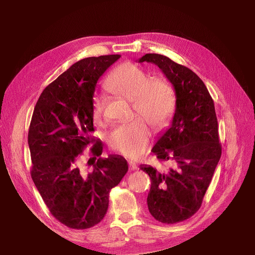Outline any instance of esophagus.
I'll use <instances>...</instances> for the list:
<instances>
[{
	"label": "esophagus",
	"instance_id": "34e87169",
	"mask_svg": "<svg viewBox=\"0 0 255 255\" xmlns=\"http://www.w3.org/2000/svg\"><path fill=\"white\" fill-rule=\"evenodd\" d=\"M128 166H129V170H130V171H132V170H136V169H137L136 164H135V163H133V162H129V163H128Z\"/></svg>",
	"mask_w": 255,
	"mask_h": 255
}]
</instances>
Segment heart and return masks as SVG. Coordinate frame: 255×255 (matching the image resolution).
<instances>
[{
	"instance_id": "1",
	"label": "heart",
	"mask_w": 255,
	"mask_h": 255,
	"mask_svg": "<svg viewBox=\"0 0 255 255\" xmlns=\"http://www.w3.org/2000/svg\"><path fill=\"white\" fill-rule=\"evenodd\" d=\"M105 88L117 96L132 101L134 111L157 130L164 128L176 107V93L166 79L151 78L141 67L124 63L109 75ZM103 99L94 98L92 116L96 123L101 122ZM151 132L145 121L134 118L130 122L117 126L111 133V148L129 158L139 157L150 141Z\"/></svg>"
}]
</instances>
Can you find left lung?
Instances as JSON below:
<instances>
[{
	"label": "left lung",
	"instance_id": "8db88e82",
	"mask_svg": "<svg viewBox=\"0 0 255 255\" xmlns=\"http://www.w3.org/2000/svg\"><path fill=\"white\" fill-rule=\"evenodd\" d=\"M138 62L157 65L176 92L171 125L152 149L158 159L176 166L165 171L140 166L151 179V215L173 224L198 211L221 157L215 106L203 80L187 67L158 53H146Z\"/></svg>",
	"mask_w": 255,
	"mask_h": 255
}]
</instances>
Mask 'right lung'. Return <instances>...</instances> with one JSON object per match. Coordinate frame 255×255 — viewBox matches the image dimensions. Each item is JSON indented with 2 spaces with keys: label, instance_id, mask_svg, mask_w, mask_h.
<instances>
[{
  "label": "right lung",
  "instance_id": "add662e5",
  "mask_svg": "<svg viewBox=\"0 0 255 255\" xmlns=\"http://www.w3.org/2000/svg\"><path fill=\"white\" fill-rule=\"evenodd\" d=\"M120 58L109 55L76 62L43 90L34 109L28 135L31 177L51 215L70 229L98 224L109 208L110 191L128 171L122 156L99 158L103 146L91 137L96 84ZM93 142L92 158L98 161L87 174L79 160Z\"/></svg>",
  "mask_w": 255,
  "mask_h": 255
}]
</instances>
